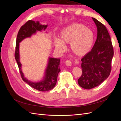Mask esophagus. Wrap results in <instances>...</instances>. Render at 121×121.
Returning <instances> with one entry per match:
<instances>
[{
  "label": "esophagus",
  "mask_w": 121,
  "mask_h": 121,
  "mask_svg": "<svg viewBox=\"0 0 121 121\" xmlns=\"http://www.w3.org/2000/svg\"><path fill=\"white\" fill-rule=\"evenodd\" d=\"M65 64L66 65H68V66H71L72 65V62L70 60H67L65 61Z\"/></svg>",
  "instance_id": "obj_1"
}]
</instances>
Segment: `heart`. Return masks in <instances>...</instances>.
I'll return each mask as SVG.
<instances>
[{"label": "heart", "mask_w": 121, "mask_h": 121, "mask_svg": "<svg viewBox=\"0 0 121 121\" xmlns=\"http://www.w3.org/2000/svg\"><path fill=\"white\" fill-rule=\"evenodd\" d=\"M59 39H55L56 48L60 52L65 49V44H70L72 52L78 56H83L89 52L94 41L92 32L85 26L74 24L65 28L60 34Z\"/></svg>", "instance_id": "heart-1"}]
</instances>
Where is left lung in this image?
<instances>
[{
  "label": "left lung",
  "instance_id": "obj_1",
  "mask_svg": "<svg viewBox=\"0 0 121 121\" xmlns=\"http://www.w3.org/2000/svg\"><path fill=\"white\" fill-rule=\"evenodd\" d=\"M97 28V39L92 49L82 59V74L78 80L80 86L91 89L99 85L109 76L112 69L113 48L105 26L92 17Z\"/></svg>",
  "mask_w": 121,
  "mask_h": 121
}]
</instances>
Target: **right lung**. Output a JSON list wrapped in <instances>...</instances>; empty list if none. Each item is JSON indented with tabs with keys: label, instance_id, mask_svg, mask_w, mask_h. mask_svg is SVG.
Returning <instances> with one entry per match:
<instances>
[{
	"label": "right lung",
	"instance_id": "obj_1",
	"mask_svg": "<svg viewBox=\"0 0 121 121\" xmlns=\"http://www.w3.org/2000/svg\"><path fill=\"white\" fill-rule=\"evenodd\" d=\"M47 27L46 25H42L39 22L29 20L22 26L18 32L17 40L14 57L17 61L21 77L23 81L26 82L33 88L40 91H47L53 89L57 82V76L60 72V58H49L48 66L46 69L45 76L44 80L41 82L34 83L29 81L24 78L23 73L21 70V64L20 61L19 55V43L24 39L30 37L37 31H41L45 29Z\"/></svg>",
	"mask_w": 121,
	"mask_h": 121
}]
</instances>
